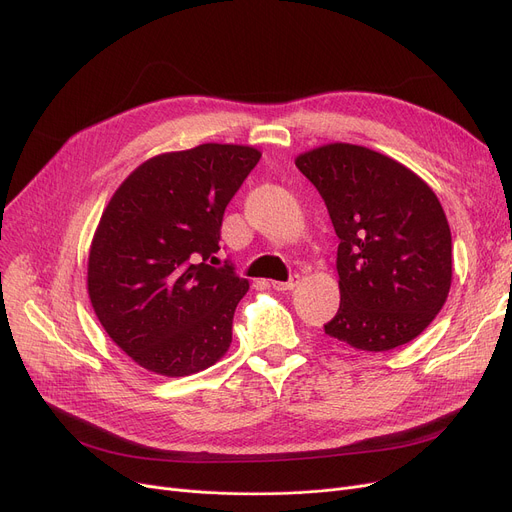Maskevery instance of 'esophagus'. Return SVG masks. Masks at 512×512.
Returning a JSON list of instances; mask_svg holds the SVG:
<instances>
[{
    "label": "esophagus",
    "mask_w": 512,
    "mask_h": 512,
    "mask_svg": "<svg viewBox=\"0 0 512 512\" xmlns=\"http://www.w3.org/2000/svg\"><path fill=\"white\" fill-rule=\"evenodd\" d=\"M296 285H298V275L291 277L289 281H273V289H277V291H289V289H294Z\"/></svg>",
    "instance_id": "1"
}]
</instances>
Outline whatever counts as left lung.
<instances>
[{
  "label": "left lung",
  "mask_w": 512,
  "mask_h": 512,
  "mask_svg": "<svg viewBox=\"0 0 512 512\" xmlns=\"http://www.w3.org/2000/svg\"><path fill=\"white\" fill-rule=\"evenodd\" d=\"M339 237V310L325 333L385 352L421 335L452 283V237L433 189L394 158L329 143L296 158Z\"/></svg>",
  "instance_id": "8db88e82"
}]
</instances>
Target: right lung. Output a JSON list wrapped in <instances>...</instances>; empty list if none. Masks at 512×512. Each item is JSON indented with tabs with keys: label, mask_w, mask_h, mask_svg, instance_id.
Masks as SVG:
<instances>
[{
	"label": "right lung",
	"mask_w": 512,
	"mask_h": 512,
	"mask_svg": "<svg viewBox=\"0 0 512 512\" xmlns=\"http://www.w3.org/2000/svg\"><path fill=\"white\" fill-rule=\"evenodd\" d=\"M260 156L231 143L160 154L108 202L91 241L87 289L102 327L139 367L185 377L229 350L250 283L233 264H212L225 208Z\"/></svg>",
	"instance_id": "add662e5"
}]
</instances>
